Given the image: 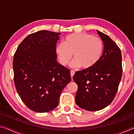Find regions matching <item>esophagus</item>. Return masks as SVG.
Wrapping results in <instances>:
<instances>
[{
	"instance_id": "34e87169",
	"label": "esophagus",
	"mask_w": 134,
	"mask_h": 134,
	"mask_svg": "<svg viewBox=\"0 0 134 134\" xmlns=\"http://www.w3.org/2000/svg\"><path fill=\"white\" fill-rule=\"evenodd\" d=\"M74 74H75V71H73V70H71V71H70V74H71V78L72 77H73Z\"/></svg>"
}]
</instances>
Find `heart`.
Segmentation results:
<instances>
[{
  "mask_svg": "<svg viewBox=\"0 0 134 134\" xmlns=\"http://www.w3.org/2000/svg\"><path fill=\"white\" fill-rule=\"evenodd\" d=\"M55 51L62 65H67L73 54L75 60L71 66L88 69L94 66L100 58L103 43L99 38L90 34H71L65 37L64 42L57 45Z\"/></svg>",
  "mask_w": 134,
  "mask_h": 134,
  "instance_id": "1",
  "label": "heart"
}]
</instances>
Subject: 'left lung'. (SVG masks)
Wrapping results in <instances>:
<instances>
[{
    "label": "left lung",
    "mask_w": 134,
    "mask_h": 134,
    "mask_svg": "<svg viewBox=\"0 0 134 134\" xmlns=\"http://www.w3.org/2000/svg\"><path fill=\"white\" fill-rule=\"evenodd\" d=\"M97 32L103 42L102 55L94 66L77 71L73 76L78 86L76 103L88 111L103 109L110 104L118 91L122 73L119 48L109 36Z\"/></svg>",
    "instance_id": "left-lung-1"
}]
</instances>
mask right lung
<instances>
[{
    "instance_id": "add662e5",
    "label": "right lung",
    "mask_w": 134,
    "mask_h": 134,
    "mask_svg": "<svg viewBox=\"0 0 134 134\" xmlns=\"http://www.w3.org/2000/svg\"><path fill=\"white\" fill-rule=\"evenodd\" d=\"M61 34L47 30L31 34L15 53L16 89L27 107L36 112L55 108L61 92L71 81L70 70L56 60V44Z\"/></svg>"
}]
</instances>
